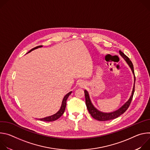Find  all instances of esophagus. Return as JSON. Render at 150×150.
Instances as JSON below:
<instances>
[{
  "label": "esophagus",
  "mask_w": 150,
  "mask_h": 150,
  "mask_svg": "<svg viewBox=\"0 0 150 150\" xmlns=\"http://www.w3.org/2000/svg\"><path fill=\"white\" fill-rule=\"evenodd\" d=\"M79 85L81 87H85V84L83 83V82H81V83H79Z\"/></svg>",
  "instance_id": "1"
}]
</instances>
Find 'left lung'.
<instances>
[{
    "label": "left lung",
    "instance_id": "left-lung-1",
    "mask_svg": "<svg viewBox=\"0 0 150 150\" xmlns=\"http://www.w3.org/2000/svg\"><path fill=\"white\" fill-rule=\"evenodd\" d=\"M119 54L124 59V60L127 63V65H129V67H130V68L134 74V86H133L132 94H131V96H130L129 100H128L123 105H122L119 109H117L114 112H109V113H105V112H102L98 110L97 109H96L95 108L94 105H93V104L92 103V102L91 101L88 92L86 90H85L84 93H85V104H86L87 109H88L90 114L91 115V116L94 119H95L98 121H106V120H112V119H116V118L118 117L119 116H120L121 115L124 113L126 111V110L128 109V108H129V105L131 103V101L132 100V98H133L134 93L135 91V74H134L133 64H132V62L130 60V59L120 50H119Z\"/></svg>",
    "mask_w": 150,
    "mask_h": 150
}]
</instances>
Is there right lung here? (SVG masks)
<instances>
[{"mask_svg":"<svg viewBox=\"0 0 150 150\" xmlns=\"http://www.w3.org/2000/svg\"><path fill=\"white\" fill-rule=\"evenodd\" d=\"M42 47V46H37V47L32 49L31 50H30L27 53L31 52V51H33V50H34L35 49H37L38 48H40V47ZM71 93H72V91H70L67 94H66L65 96V97H63L62 102V104H61V106H60V109L59 110V111L57 113H56L55 114H54V115H53L52 116H47V117H44V118L39 119V120H42V121H45V122H53V121H54V120L58 119L60 117H61L62 115L63 114L64 112H65V110L66 105H67V100L68 98L69 97V96L71 94Z\"/></svg>","mask_w":150,"mask_h":150,"instance_id":"1","label":"right lung"}]
</instances>
